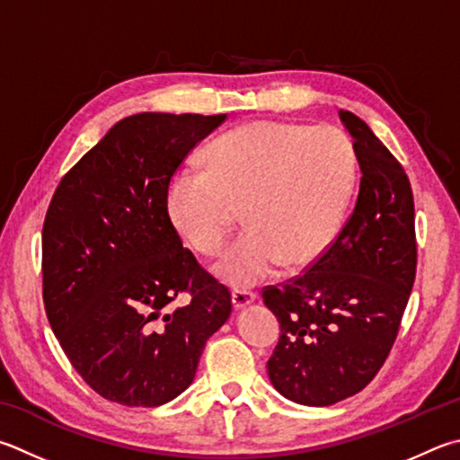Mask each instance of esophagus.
<instances>
[{
  "instance_id": "obj_1",
  "label": "esophagus",
  "mask_w": 460,
  "mask_h": 460,
  "mask_svg": "<svg viewBox=\"0 0 460 460\" xmlns=\"http://www.w3.org/2000/svg\"><path fill=\"white\" fill-rule=\"evenodd\" d=\"M255 297H257V296L253 294V291L235 289V291H233V294H231V302H233V307H235V310H241V307L253 304Z\"/></svg>"
}]
</instances>
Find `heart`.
I'll return each mask as SVG.
<instances>
[{"label":"heart","mask_w":460,"mask_h":460,"mask_svg":"<svg viewBox=\"0 0 460 460\" xmlns=\"http://www.w3.org/2000/svg\"><path fill=\"white\" fill-rule=\"evenodd\" d=\"M205 166L174 174L166 207L181 235L211 255L243 205L249 231L213 267L235 288L255 286L279 265L315 263L338 239L356 185L354 146L332 127L241 124L207 148Z\"/></svg>","instance_id":"heart-1"}]
</instances>
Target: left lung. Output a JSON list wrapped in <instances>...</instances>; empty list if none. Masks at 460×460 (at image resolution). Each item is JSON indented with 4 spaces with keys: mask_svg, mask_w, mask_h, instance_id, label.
I'll list each match as a JSON object with an SVG mask.
<instances>
[{
    "mask_svg": "<svg viewBox=\"0 0 460 460\" xmlns=\"http://www.w3.org/2000/svg\"><path fill=\"white\" fill-rule=\"evenodd\" d=\"M340 120L362 171L354 213L310 270L263 289L281 328L267 374L281 396L305 406L336 404L368 386L416 275L411 181L362 119L340 111Z\"/></svg>",
    "mask_w": 460,
    "mask_h": 460,
    "instance_id": "8db88e82",
    "label": "left lung"
}]
</instances>
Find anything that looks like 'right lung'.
Wrapping results in <instances>:
<instances>
[{
	"label": "right lung",
	"mask_w": 460,
	"mask_h": 460,
	"mask_svg": "<svg viewBox=\"0 0 460 460\" xmlns=\"http://www.w3.org/2000/svg\"><path fill=\"white\" fill-rule=\"evenodd\" d=\"M227 114L122 119L64 174L41 231L48 322L76 372L124 406H161L195 378L231 294L182 247L174 171ZM181 293L190 302L172 308Z\"/></svg>",
	"instance_id": "right-lung-1"
}]
</instances>
